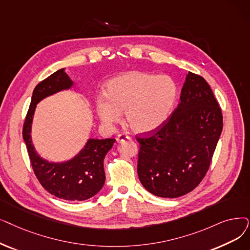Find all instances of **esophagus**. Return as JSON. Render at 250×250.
<instances>
[{
  "label": "esophagus",
  "instance_id": "obj_1",
  "mask_svg": "<svg viewBox=\"0 0 250 250\" xmlns=\"http://www.w3.org/2000/svg\"><path fill=\"white\" fill-rule=\"evenodd\" d=\"M125 140H131V137L125 135V134H119L117 137H116V141L118 143H122L123 141Z\"/></svg>",
  "mask_w": 250,
  "mask_h": 250
}]
</instances>
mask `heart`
I'll return each mask as SVG.
<instances>
[{
  "instance_id": "heart-1",
  "label": "heart",
  "mask_w": 250,
  "mask_h": 250,
  "mask_svg": "<svg viewBox=\"0 0 250 250\" xmlns=\"http://www.w3.org/2000/svg\"><path fill=\"white\" fill-rule=\"evenodd\" d=\"M178 98V85L167 74L127 72L112 79L107 94L96 99L101 122L112 125L125 111L127 125L137 133L153 132L168 118Z\"/></svg>"
}]
</instances>
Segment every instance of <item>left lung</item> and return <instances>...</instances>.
Segmentation results:
<instances>
[{
	"label": "left lung",
	"mask_w": 250,
	"mask_h": 250,
	"mask_svg": "<svg viewBox=\"0 0 250 250\" xmlns=\"http://www.w3.org/2000/svg\"><path fill=\"white\" fill-rule=\"evenodd\" d=\"M222 129V110L209 84L189 72L170 117L153 134L137 137L138 176L144 188L164 198L196 188L208 170Z\"/></svg>",
	"instance_id": "left-lung-1"
}]
</instances>
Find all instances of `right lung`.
<instances>
[{
  "label": "right lung",
  "instance_id": "right-lung-1",
  "mask_svg": "<svg viewBox=\"0 0 250 250\" xmlns=\"http://www.w3.org/2000/svg\"><path fill=\"white\" fill-rule=\"evenodd\" d=\"M74 82L61 68L41 82L34 90L23 125V140L32 168L42 186L60 199L83 201L98 193L105 183L104 158L115 139L89 138L83 148L71 159L61 162L49 161L39 155L31 139L32 121L38 103L61 91L69 90Z\"/></svg>",
  "mask_w": 250,
  "mask_h": 250
}]
</instances>
